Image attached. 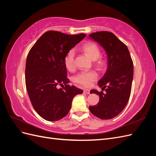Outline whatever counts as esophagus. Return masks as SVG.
Instances as JSON below:
<instances>
[{"label":"esophagus","instance_id":"1","mask_svg":"<svg viewBox=\"0 0 156 156\" xmlns=\"http://www.w3.org/2000/svg\"><path fill=\"white\" fill-rule=\"evenodd\" d=\"M84 93H85V94H90V90H88V89H85V90H84Z\"/></svg>","mask_w":156,"mask_h":156}]
</instances>
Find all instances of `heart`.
Listing matches in <instances>:
<instances>
[{
	"mask_svg": "<svg viewBox=\"0 0 156 156\" xmlns=\"http://www.w3.org/2000/svg\"><path fill=\"white\" fill-rule=\"evenodd\" d=\"M82 49L92 60H96L98 59L96 64L99 67L103 68L105 66L104 60L101 58L98 59L101 55V51L97 45L93 43H87L83 46ZM64 62L65 67L70 72H72L75 69L74 49H72L67 52L64 56ZM98 77V75L95 71H83L75 75L73 77V81L80 85L88 87L93 81H96Z\"/></svg>",
	"mask_w": 156,
	"mask_h": 156,
	"instance_id": "1",
	"label": "heart"
}]
</instances>
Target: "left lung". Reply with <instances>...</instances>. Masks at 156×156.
I'll return each mask as SVG.
<instances>
[{
    "label": "left lung",
    "instance_id": "obj_1",
    "mask_svg": "<svg viewBox=\"0 0 156 156\" xmlns=\"http://www.w3.org/2000/svg\"><path fill=\"white\" fill-rule=\"evenodd\" d=\"M105 50L108 66L98 85L106 93L92 90L100 96L96 105L90 106L92 114L102 120H108L119 115L127 105L131 94L133 77V64L127 46L112 32L100 31L89 34Z\"/></svg>",
    "mask_w": 156,
    "mask_h": 156
}]
</instances>
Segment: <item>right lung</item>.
<instances>
[{"label": "right lung", "mask_w": 156, "mask_h": 156, "mask_svg": "<svg viewBox=\"0 0 156 156\" xmlns=\"http://www.w3.org/2000/svg\"><path fill=\"white\" fill-rule=\"evenodd\" d=\"M86 37L49 30L32 47L25 66L27 90L34 110L48 121H57L66 116L73 98L83 90L68 84L64 59L67 52ZM59 85L65 86L58 89Z\"/></svg>", "instance_id": "1"}]
</instances>
